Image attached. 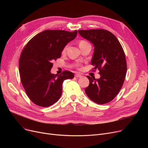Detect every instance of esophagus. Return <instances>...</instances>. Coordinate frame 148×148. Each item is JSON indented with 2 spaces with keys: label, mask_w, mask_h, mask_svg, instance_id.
I'll use <instances>...</instances> for the list:
<instances>
[{
  "label": "esophagus",
  "mask_w": 148,
  "mask_h": 148,
  "mask_svg": "<svg viewBox=\"0 0 148 148\" xmlns=\"http://www.w3.org/2000/svg\"><path fill=\"white\" fill-rule=\"evenodd\" d=\"M82 75H81V74H76L75 75V77H77V78H79V77H81Z\"/></svg>",
  "instance_id": "esophagus-1"
}]
</instances>
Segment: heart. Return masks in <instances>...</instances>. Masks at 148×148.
I'll list each match as a JSON object with an SVG mask.
<instances>
[{
	"label": "heart",
	"instance_id": "heart-1",
	"mask_svg": "<svg viewBox=\"0 0 148 148\" xmlns=\"http://www.w3.org/2000/svg\"><path fill=\"white\" fill-rule=\"evenodd\" d=\"M89 44V43H88V42H86V41L82 40V41H80L79 42V47L83 46V45H86V44ZM66 46H65V47H64V50H63V52H65V51H66Z\"/></svg>",
	"mask_w": 148,
	"mask_h": 148
}]
</instances>
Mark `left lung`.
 Wrapping results in <instances>:
<instances>
[{"mask_svg":"<svg viewBox=\"0 0 148 148\" xmlns=\"http://www.w3.org/2000/svg\"><path fill=\"white\" fill-rule=\"evenodd\" d=\"M79 34L94 46L91 65L99 71L100 78L87 76L89 85L84 89L92 101L109 103L118 95L127 73L125 53L118 40L104 29L80 30Z\"/></svg>","mask_w":148,"mask_h":148,"instance_id":"left-lung-1","label":"left lung"}]
</instances>
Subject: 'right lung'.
<instances>
[{"mask_svg":"<svg viewBox=\"0 0 148 148\" xmlns=\"http://www.w3.org/2000/svg\"><path fill=\"white\" fill-rule=\"evenodd\" d=\"M77 31L46 30L34 36L23 50L19 60L21 82L26 94L36 105L49 107L56 103L62 84L74 75L65 71L53 74V61L60 58L65 45L75 38Z\"/></svg>","mask_w":148,"mask_h":148,"instance_id":"add662e5","label":"right lung"}]
</instances>
